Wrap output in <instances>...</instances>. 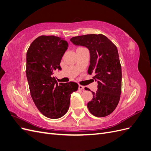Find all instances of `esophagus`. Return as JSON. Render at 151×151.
<instances>
[{
    "label": "esophagus",
    "mask_w": 151,
    "mask_h": 151,
    "mask_svg": "<svg viewBox=\"0 0 151 151\" xmlns=\"http://www.w3.org/2000/svg\"><path fill=\"white\" fill-rule=\"evenodd\" d=\"M79 89H80V90H84V87L83 86L79 85Z\"/></svg>",
    "instance_id": "obj_1"
}]
</instances>
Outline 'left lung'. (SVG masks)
Returning <instances> with one entry per match:
<instances>
[{
  "label": "left lung",
  "instance_id": "obj_1",
  "mask_svg": "<svg viewBox=\"0 0 151 151\" xmlns=\"http://www.w3.org/2000/svg\"><path fill=\"white\" fill-rule=\"evenodd\" d=\"M72 43L88 48L90 53L88 74L98 82V90L88 103L90 113L104 117L111 114L120 101L122 68L116 47L103 35H86L72 37Z\"/></svg>",
  "mask_w": 151,
  "mask_h": 151
}]
</instances>
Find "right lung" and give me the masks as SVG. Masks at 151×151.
<instances>
[{"mask_svg": "<svg viewBox=\"0 0 151 151\" xmlns=\"http://www.w3.org/2000/svg\"><path fill=\"white\" fill-rule=\"evenodd\" d=\"M68 48L67 41L55 36H40L31 43L26 53V74L31 98L38 110L52 119L63 116L70 105L71 94L78 89L73 82L59 83L53 71Z\"/></svg>", "mask_w": 151, "mask_h": 151, "instance_id": "add662e5", "label": "right lung"}]
</instances>
